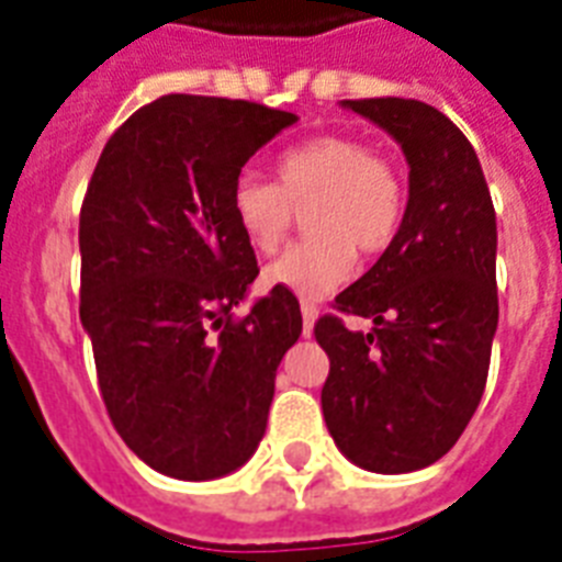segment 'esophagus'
Masks as SVG:
<instances>
[{
  "label": "esophagus",
  "instance_id": "obj_1",
  "mask_svg": "<svg viewBox=\"0 0 562 562\" xmlns=\"http://www.w3.org/2000/svg\"><path fill=\"white\" fill-rule=\"evenodd\" d=\"M303 328H305V335H312L314 331V321H317V314H321V308L314 303H308V300H303Z\"/></svg>",
  "mask_w": 562,
  "mask_h": 562
}]
</instances>
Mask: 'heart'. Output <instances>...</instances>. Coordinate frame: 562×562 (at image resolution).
<instances>
[{"instance_id":"1","label":"heart","mask_w":562,"mask_h":562,"mask_svg":"<svg viewBox=\"0 0 562 562\" xmlns=\"http://www.w3.org/2000/svg\"><path fill=\"white\" fill-rule=\"evenodd\" d=\"M277 187L254 176L231 187V216L259 254H277L305 213L312 239L285 250L266 268V282L300 296H326L355 271V254L378 257L404 218L398 167L349 135H321L291 147L273 164Z\"/></svg>"}]
</instances>
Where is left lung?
I'll return each instance as SVG.
<instances>
[{
	"label": "left lung",
	"instance_id": "1",
	"mask_svg": "<svg viewBox=\"0 0 562 562\" xmlns=\"http://www.w3.org/2000/svg\"><path fill=\"white\" fill-rule=\"evenodd\" d=\"M392 135L409 199L390 248L314 326L328 355L321 404L337 450L363 471L409 473L459 441L485 392L496 300V213L471 140L422 100H340Z\"/></svg>",
	"mask_w": 562,
	"mask_h": 562
}]
</instances>
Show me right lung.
<instances>
[{"instance_id":"right-lung-1","label":"right lung","mask_w":562,"mask_h":562,"mask_svg":"<svg viewBox=\"0 0 562 562\" xmlns=\"http://www.w3.org/2000/svg\"><path fill=\"white\" fill-rule=\"evenodd\" d=\"M291 123L248 100L164 94L109 138L86 190L80 323L109 418L164 476H227L266 436L303 314L273 289L234 321L259 268L231 187Z\"/></svg>"}]
</instances>
